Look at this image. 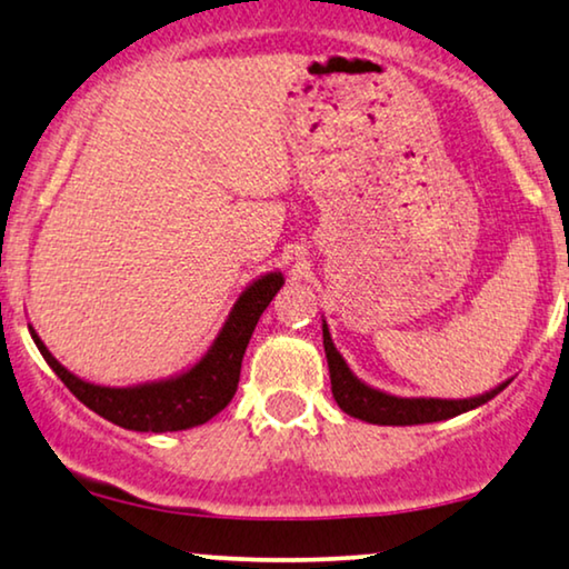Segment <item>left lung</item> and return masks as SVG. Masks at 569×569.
Returning a JSON list of instances; mask_svg holds the SVG:
<instances>
[{
  "instance_id": "obj_1",
  "label": "left lung",
  "mask_w": 569,
  "mask_h": 569,
  "mask_svg": "<svg viewBox=\"0 0 569 569\" xmlns=\"http://www.w3.org/2000/svg\"><path fill=\"white\" fill-rule=\"evenodd\" d=\"M323 349H326V362H329V376H331V393L337 399L339 409L347 411L349 417L362 419L370 425H393V427H407V425H427V422H442V419L458 417L463 411H471L495 399L502 388H508L510 380H502L500 386H495L492 391L471 396V399H403V396H393L372 388L355 376L349 370L345 357L339 355V349L333 347V339L329 333V326L323 321Z\"/></svg>"
}]
</instances>
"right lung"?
I'll return each instance as SVG.
<instances>
[{
	"label": "right lung",
	"instance_id": "right-lung-1",
	"mask_svg": "<svg viewBox=\"0 0 569 569\" xmlns=\"http://www.w3.org/2000/svg\"><path fill=\"white\" fill-rule=\"evenodd\" d=\"M282 271H269V274L253 279L238 295L220 333L191 368L170 378L147 380V383L137 386H100L74 376L49 352V347L43 345L33 326L28 323V329L38 352L61 378V383L96 415L123 427V430L178 432L209 422L232 401L238 391L240 362H243L248 341H251L261 313L274 300V295L282 290Z\"/></svg>",
	"mask_w": 569,
	"mask_h": 569
}]
</instances>
